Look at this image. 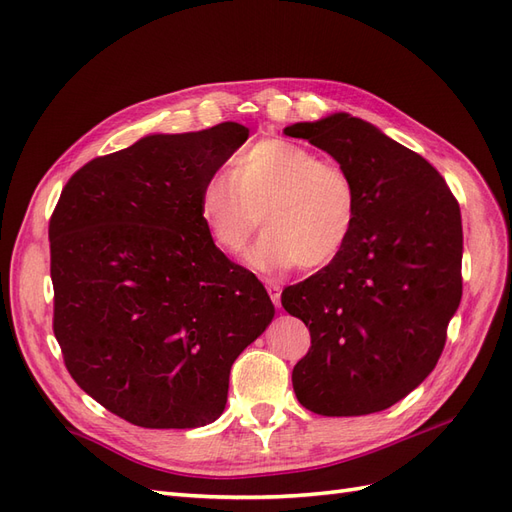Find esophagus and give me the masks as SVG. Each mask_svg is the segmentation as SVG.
Wrapping results in <instances>:
<instances>
[{
    "label": "esophagus",
    "mask_w": 512,
    "mask_h": 512,
    "mask_svg": "<svg viewBox=\"0 0 512 512\" xmlns=\"http://www.w3.org/2000/svg\"><path fill=\"white\" fill-rule=\"evenodd\" d=\"M267 290H269V297H271L273 305L280 307L282 305V288L273 282H267Z\"/></svg>",
    "instance_id": "esophagus-1"
}]
</instances>
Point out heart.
Instances as JSON below:
<instances>
[{
  "mask_svg": "<svg viewBox=\"0 0 512 512\" xmlns=\"http://www.w3.org/2000/svg\"><path fill=\"white\" fill-rule=\"evenodd\" d=\"M211 241L239 256L265 226L250 265L282 271L329 265L359 224V190L350 170L284 138H262L232 160L230 175H211L198 198Z\"/></svg>",
  "mask_w": 512,
  "mask_h": 512,
  "instance_id": "heart-1",
  "label": "heart"
}]
</instances>
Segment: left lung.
I'll return each mask as SVG.
<instances>
[{
  "label": "left lung",
  "instance_id": "obj_1",
  "mask_svg": "<svg viewBox=\"0 0 512 512\" xmlns=\"http://www.w3.org/2000/svg\"><path fill=\"white\" fill-rule=\"evenodd\" d=\"M284 134L327 151L359 190V224L344 252L282 292L286 312L312 335L292 369L294 393L322 416L386 410L444 350L461 301L459 203L423 156L359 117L335 113Z\"/></svg>",
  "mask_w": 512,
  "mask_h": 512
}]
</instances>
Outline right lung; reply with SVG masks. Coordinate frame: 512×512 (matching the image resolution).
I'll use <instances>...</instances> for the list:
<instances>
[{"label":"right lung","instance_id":"obj_1","mask_svg":"<svg viewBox=\"0 0 512 512\" xmlns=\"http://www.w3.org/2000/svg\"><path fill=\"white\" fill-rule=\"evenodd\" d=\"M247 136L235 121L145 136L76 170L51 215L64 363L132 425L213 423L232 363L273 320L265 286L215 247L198 213L205 181Z\"/></svg>","mask_w":512,"mask_h":512}]
</instances>
